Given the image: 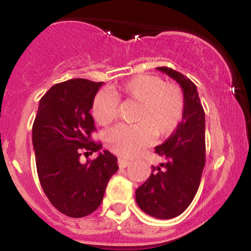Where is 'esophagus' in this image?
<instances>
[{
    "label": "esophagus",
    "instance_id": "1",
    "mask_svg": "<svg viewBox=\"0 0 251 251\" xmlns=\"http://www.w3.org/2000/svg\"><path fill=\"white\" fill-rule=\"evenodd\" d=\"M129 164H131V162L124 159V158H119V159H118V165H119V168H127Z\"/></svg>",
    "mask_w": 251,
    "mask_h": 251
}]
</instances>
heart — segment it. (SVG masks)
<instances>
[{
  "label": "heart",
  "mask_w": 251,
  "mask_h": 251,
  "mask_svg": "<svg viewBox=\"0 0 251 251\" xmlns=\"http://www.w3.org/2000/svg\"><path fill=\"white\" fill-rule=\"evenodd\" d=\"M112 95L98 92L92 113L100 125H108L118 116V99L137 102L134 125H118L106 132L107 148L122 157H133L148 146L152 137L165 138L176 131L184 116L183 92L175 83L164 82L159 76L139 74L114 86Z\"/></svg>",
  "instance_id": "heart-1"
}]
</instances>
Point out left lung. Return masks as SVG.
Listing matches in <instances>:
<instances>
[{
	"instance_id": "8db88e82",
	"label": "left lung",
	"mask_w": 251,
	"mask_h": 251,
	"mask_svg": "<svg viewBox=\"0 0 251 251\" xmlns=\"http://www.w3.org/2000/svg\"><path fill=\"white\" fill-rule=\"evenodd\" d=\"M183 88L184 116L165 143L154 153L164 159L152 166L149 179L135 191V201L144 212L170 220L179 216L194 201L205 165V113L197 87L189 77L170 67H157Z\"/></svg>"
}]
</instances>
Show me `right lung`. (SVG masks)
I'll list each match as a JSON object with an SVG mask.
<instances>
[{
    "instance_id": "1",
    "label": "right lung",
    "mask_w": 251,
    "mask_h": 251,
    "mask_svg": "<svg viewBox=\"0 0 251 251\" xmlns=\"http://www.w3.org/2000/svg\"><path fill=\"white\" fill-rule=\"evenodd\" d=\"M103 82L71 79L56 83L41 98L33 124L36 170L43 192L68 217H85L99 208L109 178L119 169L109 151L80 162L102 148L93 142L96 131L89 113Z\"/></svg>"
}]
</instances>
